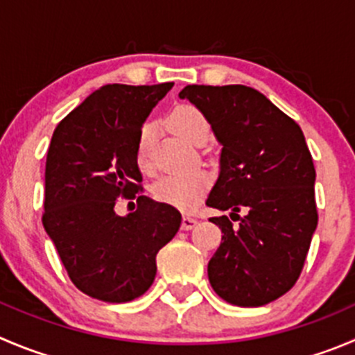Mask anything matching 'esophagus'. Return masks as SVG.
<instances>
[{
    "label": "esophagus",
    "mask_w": 355,
    "mask_h": 355,
    "mask_svg": "<svg viewBox=\"0 0 355 355\" xmlns=\"http://www.w3.org/2000/svg\"><path fill=\"white\" fill-rule=\"evenodd\" d=\"M198 223L197 218H193V216H184L183 221H181V228L183 230H191V228H195Z\"/></svg>",
    "instance_id": "esophagus-1"
}]
</instances>
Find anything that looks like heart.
Segmentation results:
<instances>
[{
	"mask_svg": "<svg viewBox=\"0 0 355 355\" xmlns=\"http://www.w3.org/2000/svg\"><path fill=\"white\" fill-rule=\"evenodd\" d=\"M168 123L175 132L193 144H204L211 136V121L200 107L193 104H180L168 114ZM153 121H144L136 137V165L143 174L153 172ZM211 175L205 171H193L187 174L162 175L150 187V193L155 200L178 207L181 211H191L198 205L207 190L211 188Z\"/></svg>",
	"mask_w": 355,
	"mask_h": 355,
	"instance_id": "b5f03b06",
	"label": "heart"
}]
</instances>
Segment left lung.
<instances>
[{"mask_svg": "<svg viewBox=\"0 0 355 355\" xmlns=\"http://www.w3.org/2000/svg\"><path fill=\"white\" fill-rule=\"evenodd\" d=\"M180 97L204 111L223 144L221 172L205 204L230 209L239 221L209 219L223 232L209 282L232 305H266L296 284L319 219L305 136L251 87L187 85Z\"/></svg>", "mask_w": 355, "mask_h": 355, "instance_id": "left-lung-1", "label": "left lung"}]
</instances>
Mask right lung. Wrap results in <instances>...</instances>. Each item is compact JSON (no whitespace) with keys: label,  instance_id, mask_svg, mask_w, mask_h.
Wrapping results in <instances>:
<instances>
[{"label":"right lung","instance_id":"1","mask_svg":"<svg viewBox=\"0 0 355 355\" xmlns=\"http://www.w3.org/2000/svg\"><path fill=\"white\" fill-rule=\"evenodd\" d=\"M174 83L104 85L59 121L45 165L42 221L71 282L85 295L125 303L150 289L157 254L181 212L144 197L136 165L141 125ZM120 198L138 209L118 216Z\"/></svg>","mask_w":355,"mask_h":355}]
</instances>
